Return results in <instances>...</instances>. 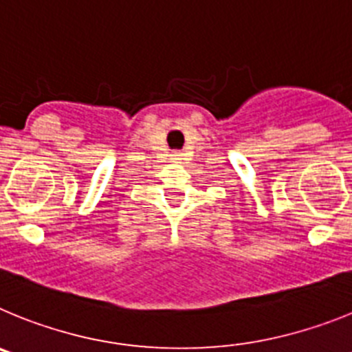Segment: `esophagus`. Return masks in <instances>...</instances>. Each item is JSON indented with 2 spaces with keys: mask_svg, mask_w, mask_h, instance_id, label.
Instances as JSON below:
<instances>
[{
  "mask_svg": "<svg viewBox=\"0 0 352 352\" xmlns=\"http://www.w3.org/2000/svg\"><path fill=\"white\" fill-rule=\"evenodd\" d=\"M170 157H173V160H182V153H178V151H174Z\"/></svg>",
  "mask_w": 352,
  "mask_h": 352,
  "instance_id": "esophagus-1",
  "label": "esophagus"
}]
</instances>
